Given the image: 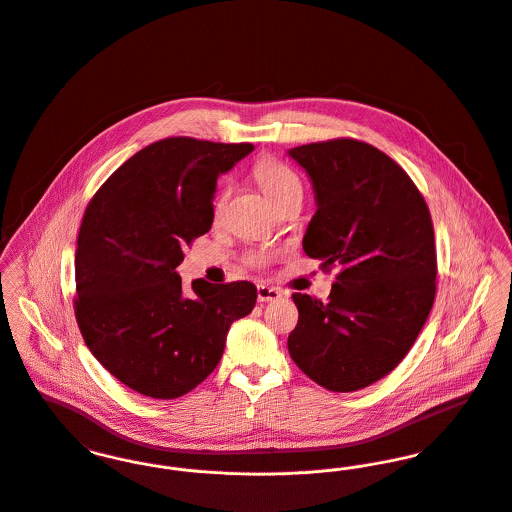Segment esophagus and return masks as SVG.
<instances>
[{
    "label": "esophagus",
    "mask_w": 512,
    "mask_h": 512,
    "mask_svg": "<svg viewBox=\"0 0 512 512\" xmlns=\"http://www.w3.org/2000/svg\"><path fill=\"white\" fill-rule=\"evenodd\" d=\"M280 296H282V294H280L278 288L267 286V284H259V286H257V300H259V302H275Z\"/></svg>",
    "instance_id": "obj_1"
}]
</instances>
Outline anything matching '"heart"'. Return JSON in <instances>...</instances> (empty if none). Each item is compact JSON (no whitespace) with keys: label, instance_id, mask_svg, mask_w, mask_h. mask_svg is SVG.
<instances>
[{"label":"heart","instance_id":"obj_1","mask_svg":"<svg viewBox=\"0 0 512 512\" xmlns=\"http://www.w3.org/2000/svg\"><path fill=\"white\" fill-rule=\"evenodd\" d=\"M253 177L263 189V193L269 197L273 204H278L288 197L302 195V181L296 175L294 169H290L286 163L278 159L263 158L259 159L253 167ZM224 202V197L218 200V206ZM251 265H263L267 261L265 255H253Z\"/></svg>","mask_w":512,"mask_h":512}]
</instances>
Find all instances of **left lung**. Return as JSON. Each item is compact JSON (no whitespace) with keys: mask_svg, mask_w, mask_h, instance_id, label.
<instances>
[{"mask_svg":"<svg viewBox=\"0 0 512 512\" xmlns=\"http://www.w3.org/2000/svg\"><path fill=\"white\" fill-rule=\"evenodd\" d=\"M288 154L314 185L304 251L323 271L339 269L325 304L292 294L288 353L315 384L356 392L394 370L433 308L431 212L411 177L366 142L337 138Z\"/></svg>","mask_w":512,"mask_h":512,"instance_id":"1","label":"left lung"}]
</instances>
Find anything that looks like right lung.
Wrapping results in <instances>:
<instances>
[{
    "label": "right lung",
    "instance_id": "add662e5",
    "mask_svg": "<svg viewBox=\"0 0 512 512\" xmlns=\"http://www.w3.org/2000/svg\"><path fill=\"white\" fill-rule=\"evenodd\" d=\"M253 144L187 136L140 150L89 200L76 249V319L85 345L124 386L154 399L189 394L218 366L230 325L251 314L247 280L185 290L183 249L214 220L218 175Z\"/></svg>",
    "mask_w": 512,
    "mask_h": 512
}]
</instances>
